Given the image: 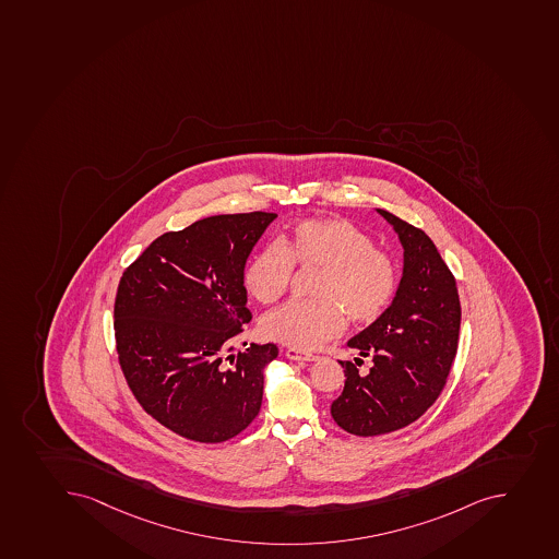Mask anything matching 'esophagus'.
<instances>
[{
  "mask_svg": "<svg viewBox=\"0 0 559 559\" xmlns=\"http://www.w3.org/2000/svg\"><path fill=\"white\" fill-rule=\"evenodd\" d=\"M285 357L290 360H298V362H310V360H318L316 355L302 354L298 349L287 348L285 349Z\"/></svg>",
  "mask_w": 559,
  "mask_h": 559,
  "instance_id": "esophagus-1",
  "label": "esophagus"
}]
</instances>
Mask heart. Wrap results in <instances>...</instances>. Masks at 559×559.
<instances>
[{"label": "heart", "mask_w": 559, "mask_h": 559, "mask_svg": "<svg viewBox=\"0 0 559 559\" xmlns=\"http://www.w3.org/2000/svg\"><path fill=\"white\" fill-rule=\"evenodd\" d=\"M293 265L319 269L313 301H290L261 321V335L298 352H312L354 323H371L396 290V265L376 249L370 236L346 219H302L282 236L280 247L266 246L246 269V287L272 305L287 293Z\"/></svg>", "instance_id": "heart-1"}]
</instances>
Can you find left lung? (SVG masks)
<instances>
[{"label": "left lung", "mask_w": 559, "mask_h": 559, "mask_svg": "<svg viewBox=\"0 0 559 559\" xmlns=\"http://www.w3.org/2000/svg\"><path fill=\"white\" fill-rule=\"evenodd\" d=\"M392 225L404 249L402 277L392 305L348 341L373 366L360 376L355 357L340 360L345 390L330 407L340 428L376 437L406 428L439 399L459 348L456 282L424 230L376 210Z\"/></svg>", "instance_id": "8db88e82"}]
</instances>
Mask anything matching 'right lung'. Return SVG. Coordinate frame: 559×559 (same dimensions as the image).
Instances as JSON below:
<instances>
[{
    "label": "right lung",
    "mask_w": 559,
    "mask_h": 559,
    "mask_svg": "<svg viewBox=\"0 0 559 559\" xmlns=\"http://www.w3.org/2000/svg\"><path fill=\"white\" fill-rule=\"evenodd\" d=\"M274 213L216 214L158 236L120 277V368L155 420L194 442L241 433L260 413L276 345L229 354L252 313L247 258Z\"/></svg>",
    "instance_id": "1"
}]
</instances>
